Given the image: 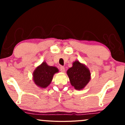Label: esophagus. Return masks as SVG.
Masks as SVG:
<instances>
[{
	"mask_svg": "<svg viewBox=\"0 0 125 125\" xmlns=\"http://www.w3.org/2000/svg\"><path fill=\"white\" fill-rule=\"evenodd\" d=\"M59 68H60V71H61L62 72H64V67L63 66H61Z\"/></svg>",
	"mask_w": 125,
	"mask_h": 125,
	"instance_id": "esophagus-1",
	"label": "esophagus"
}]
</instances>
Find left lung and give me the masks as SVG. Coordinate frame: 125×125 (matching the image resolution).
<instances>
[{
    "label": "left lung",
    "mask_w": 125,
    "mask_h": 125,
    "mask_svg": "<svg viewBox=\"0 0 125 125\" xmlns=\"http://www.w3.org/2000/svg\"><path fill=\"white\" fill-rule=\"evenodd\" d=\"M67 74L71 84L77 90L82 89L90 79L89 70L77 61L73 63V66L67 70Z\"/></svg>",
    "instance_id": "1"
}]
</instances>
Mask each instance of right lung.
Wrapping results in <instances>:
<instances>
[{"instance_id":"1","label":"right lung","mask_w":125,"mask_h":125,"mask_svg":"<svg viewBox=\"0 0 125 125\" xmlns=\"http://www.w3.org/2000/svg\"><path fill=\"white\" fill-rule=\"evenodd\" d=\"M58 71L56 67L50 66L46 62H43L34 71L33 81L37 86L45 88L49 85L54 74Z\"/></svg>"}]
</instances>
